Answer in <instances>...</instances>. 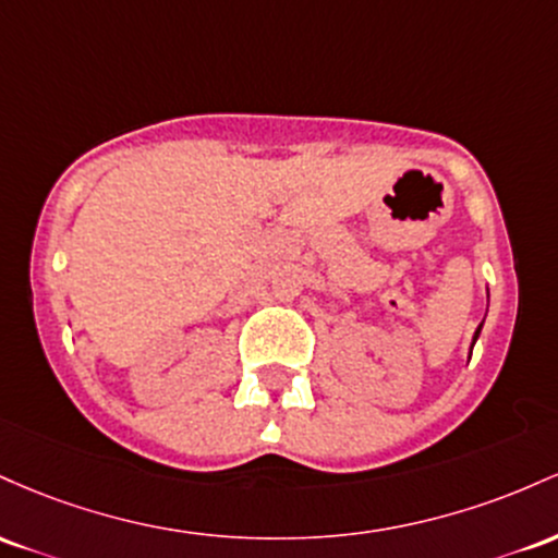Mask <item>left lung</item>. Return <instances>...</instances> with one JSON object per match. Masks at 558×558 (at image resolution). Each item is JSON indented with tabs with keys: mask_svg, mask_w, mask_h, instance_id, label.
<instances>
[{
	"mask_svg": "<svg viewBox=\"0 0 558 558\" xmlns=\"http://www.w3.org/2000/svg\"><path fill=\"white\" fill-rule=\"evenodd\" d=\"M480 329H482V324L477 327V331H474V340H477V335H480Z\"/></svg>",
	"mask_w": 558,
	"mask_h": 558,
	"instance_id": "obj_1",
	"label": "left lung"
}]
</instances>
